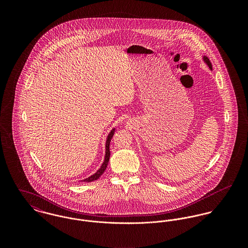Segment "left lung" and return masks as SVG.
<instances>
[{"mask_svg": "<svg viewBox=\"0 0 248 248\" xmlns=\"http://www.w3.org/2000/svg\"><path fill=\"white\" fill-rule=\"evenodd\" d=\"M203 60H204V62H205V63H206V64H207V65H208V67H209V68H210V69H211V70H212V64H211V62H210V60H209V59H208V57H206V56H204V57H203Z\"/></svg>", "mask_w": 248, "mask_h": 248, "instance_id": "left-lung-1", "label": "left lung"}]
</instances>
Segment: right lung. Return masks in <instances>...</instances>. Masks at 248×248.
I'll return each instance as SVG.
<instances>
[{"label":"right lung","instance_id":"add662e5","mask_svg":"<svg viewBox=\"0 0 248 248\" xmlns=\"http://www.w3.org/2000/svg\"><path fill=\"white\" fill-rule=\"evenodd\" d=\"M113 134H114V129H112V130L110 131V133L108 134V138H107L106 155H105L104 162H103V164L101 165L100 169H99L95 174H93V176H91V177H88V178H86V179H83L82 181H84V182H91V181L96 180V179H98V178L100 177V176H101V175L104 173V171L106 170L108 163V159H109V155H110V153H109V142H110V140H111Z\"/></svg>","mask_w":248,"mask_h":248}]
</instances>
